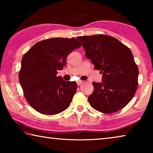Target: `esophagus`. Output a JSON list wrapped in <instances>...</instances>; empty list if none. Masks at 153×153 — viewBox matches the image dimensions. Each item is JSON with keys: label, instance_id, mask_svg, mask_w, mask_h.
I'll return each mask as SVG.
<instances>
[{"label": "esophagus", "instance_id": "1", "mask_svg": "<svg viewBox=\"0 0 153 153\" xmlns=\"http://www.w3.org/2000/svg\"><path fill=\"white\" fill-rule=\"evenodd\" d=\"M82 83H83V81H82V80H78V81H77V84L78 85V86H79V85L81 84Z\"/></svg>", "mask_w": 153, "mask_h": 153}]
</instances>
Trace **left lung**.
<instances>
[{"mask_svg":"<svg viewBox=\"0 0 153 153\" xmlns=\"http://www.w3.org/2000/svg\"><path fill=\"white\" fill-rule=\"evenodd\" d=\"M77 39L95 69L102 74V83L92 82L90 105L103 113L121 110L132 99L138 84V68L130 49L108 35L78 36Z\"/></svg>","mask_w":153,"mask_h":153,"instance_id":"left-lung-1","label":"left lung"}]
</instances>
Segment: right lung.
Here are the masks:
<instances>
[{
    "label": "right lung",
    "instance_id": "1",
    "mask_svg": "<svg viewBox=\"0 0 153 153\" xmlns=\"http://www.w3.org/2000/svg\"><path fill=\"white\" fill-rule=\"evenodd\" d=\"M82 46L74 38H53L36 43L23 56L19 79L31 107L44 115H56L68 108L76 92V82L56 76L67 55Z\"/></svg>",
    "mask_w": 153,
    "mask_h": 153
}]
</instances>
